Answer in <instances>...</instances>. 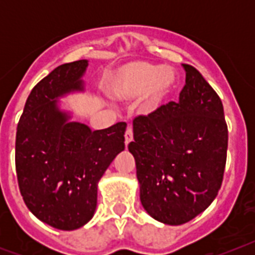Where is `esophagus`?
Masks as SVG:
<instances>
[{"label":"esophagus","instance_id":"1","mask_svg":"<svg viewBox=\"0 0 255 255\" xmlns=\"http://www.w3.org/2000/svg\"><path fill=\"white\" fill-rule=\"evenodd\" d=\"M126 145L131 143L132 139H133V131H132V127H128L127 131H126Z\"/></svg>","mask_w":255,"mask_h":255}]
</instances>
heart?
I'll return each instance as SVG.
<instances>
[{
	"mask_svg": "<svg viewBox=\"0 0 255 255\" xmlns=\"http://www.w3.org/2000/svg\"><path fill=\"white\" fill-rule=\"evenodd\" d=\"M174 85V75L159 65L131 62L112 71L106 81V90L114 99L128 102L140 99L145 114L156 111Z\"/></svg>",
	"mask_w": 255,
	"mask_h": 255,
	"instance_id": "heart-1",
	"label": "heart"
}]
</instances>
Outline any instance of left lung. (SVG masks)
Listing matches in <instances>:
<instances>
[{
    "mask_svg": "<svg viewBox=\"0 0 255 255\" xmlns=\"http://www.w3.org/2000/svg\"><path fill=\"white\" fill-rule=\"evenodd\" d=\"M180 100L133 119L128 149L136 161L140 201L167 225L193 220L221 188L228 151V126L217 92L197 70L182 65Z\"/></svg>",
    "mask_w": 255,
    "mask_h": 255,
    "instance_id": "left-lung-1",
    "label": "left lung"
}]
</instances>
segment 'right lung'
<instances>
[{
    "label": "right lung",
    "mask_w": 255,
    "mask_h": 255,
    "mask_svg": "<svg viewBox=\"0 0 255 255\" xmlns=\"http://www.w3.org/2000/svg\"><path fill=\"white\" fill-rule=\"evenodd\" d=\"M87 61L58 66L38 82L26 100L15 135L18 186L31 213L55 229L87 224L96 209L98 182L124 149L127 124L91 131L67 122L57 99L83 90Z\"/></svg>",
    "instance_id": "add662e5"
}]
</instances>
